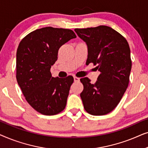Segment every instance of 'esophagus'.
<instances>
[{
    "label": "esophagus",
    "instance_id": "obj_1",
    "mask_svg": "<svg viewBox=\"0 0 148 148\" xmlns=\"http://www.w3.org/2000/svg\"><path fill=\"white\" fill-rule=\"evenodd\" d=\"M74 82H79L80 81V79L79 77H74Z\"/></svg>",
    "mask_w": 148,
    "mask_h": 148
}]
</instances>
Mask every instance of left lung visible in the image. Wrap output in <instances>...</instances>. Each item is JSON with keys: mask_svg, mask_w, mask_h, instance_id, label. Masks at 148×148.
Wrapping results in <instances>:
<instances>
[{"mask_svg": "<svg viewBox=\"0 0 148 148\" xmlns=\"http://www.w3.org/2000/svg\"><path fill=\"white\" fill-rule=\"evenodd\" d=\"M88 46V59L97 64L100 72L92 84L88 77L82 78L84 90L81 93L85 110L92 115H104L116 108L129 82L131 69V52L123 36L108 26L75 29Z\"/></svg>", "mask_w": 148, "mask_h": 148, "instance_id": "8db88e82", "label": "left lung"}]
</instances>
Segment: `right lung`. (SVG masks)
Instances as JSON below:
<instances>
[{
  "label": "right lung",
  "mask_w": 148,
  "mask_h": 148,
  "mask_svg": "<svg viewBox=\"0 0 148 148\" xmlns=\"http://www.w3.org/2000/svg\"><path fill=\"white\" fill-rule=\"evenodd\" d=\"M76 35L72 30L52 27L36 29L20 42L17 50L16 78L25 100L44 115L61 112L66 104L73 77H53L51 66L60 46Z\"/></svg>",
  "instance_id": "add662e5"
}]
</instances>
